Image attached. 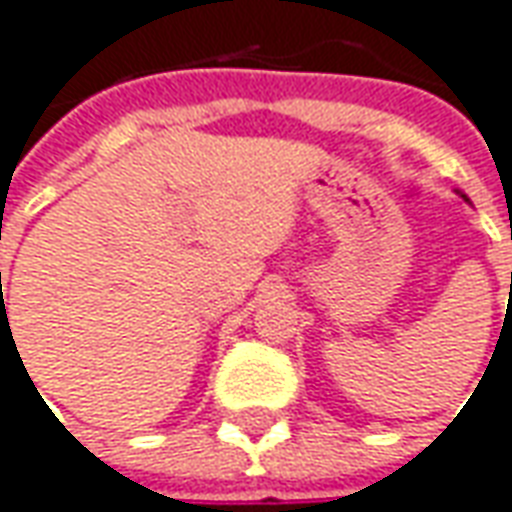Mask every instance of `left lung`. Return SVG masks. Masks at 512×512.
Instances as JSON below:
<instances>
[{"mask_svg":"<svg viewBox=\"0 0 512 512\" xmlns=\"http://www.w3.org/2000/svg\"><path fill=\"white\" fill-rule=\"evenodd\" d=\"M510 295H512V287H510Z\"/></svg>","mask_w":512,"mask_h":512,"instance_id":"1","label":"left lung"}]
</instances>
